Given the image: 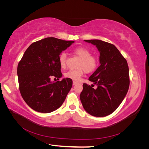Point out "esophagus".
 I'll return each mask as SVG.
<instances>
[{
    "mask_svg": "<svg viewBox=\"0 0 149 149\" xmlns=\"http://www.w3.org/2000/svg\"><path fill=\"white\" fill-rule=\"evenodd\" d=\"M78 84V83L76 82V81H73V85H76V84Z\"/></svg>",
    "mask_w": 149,
    "mask_h": 149,
    "instance_id": "esophagus-1",
    "label": "esophagus"
}]
</instances>
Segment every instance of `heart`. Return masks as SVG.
Masks as SVG:
<instances>
[{"mask_svg": "<svg viewBox=\"0 0 149 149\" xmlns=\"http://www.w3.org/2000/svg\"><path fill=\"white\" fill-rule=\"evenodd\" d=\"M74 53L81 60L79 63L78 70H71L65 73L67 78L73 81H78L84 74V70L86 73H91L96 68L97 60L96 57L91 56V53L88 49L84 47H79L74 49ZM58 61L61 68H65L66 65V55L65 52L61 53L58 57Z\"/></svg>", "mask_w": 149, "mask_h": 149, "instance_id": "obj_1", "label": "heart"}]
</instances>
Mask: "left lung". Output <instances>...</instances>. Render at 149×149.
Segmentation results:
<instances>
[{"mask_svg": "<svg viewBox=\"0 0 149 149\" xmlns=\"http://www.w3.org/2000/svg\"><path fill=\"white\" fill-rule=\"evenodd\" d=\"M84 41L97 48L100 66L89 78L97 88L84 83L80 100L90 115L105 117L116 110L127 94L130 83L128 65L114 45L100 40Z\"/></svg>", "mask_w": 149, "mask_h": 149, "instance_id": "1", "label": "left lung"}]
</instances>
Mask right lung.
Masks as SVG:
<instances>
[{
  "label": "right lung",
  "mask_w": 149,
  "mask_h": 149,
  "mask_svg": "<svg viewBox=\"0 0 149 149\" xmlns=\"http://www.w3.org/2000/svg\"><path fill=\"white\" fill-rule=\"evenodd\" d=\"M74 41L53 37L43 38L31 44L17 67L19 89L25 102L31 109L49 113L58 109L65 101L73 81L62 77L58 57Z\"/></svg>",
  "instance_id": "obj_1"
}]
</instances>
